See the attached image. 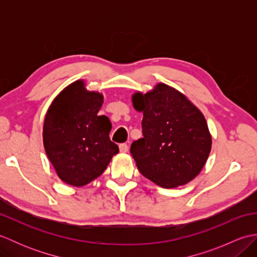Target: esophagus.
<instances>
[{
  "label": "esophagus",
  "instance_id": "esophagus-1",
  "mask_svg": "<svg viewBox=\"0 0 257 257\" xmlns=\"http://www.w3.org/2000/svg\"><path fill=\"white\" fill-rule=\"evenodd\" d=\"M128 149H129V147H128L127 144L119 145V150H120V152H128Z\"/></svg>",
  "mask_w": 257,
  "mask_h": 257
}]
</instances>
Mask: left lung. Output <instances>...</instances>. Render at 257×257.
<instances>
[{"instance_id": "obj_1", "label": "left lung", "mask_w": 257, "mask_h": 257, "mask_svg": "<svg viewBox=\"0 0 257 257\" xmlns=\"http://www.w3.org/2000/svg\"><path fill=\"white\" fill-rule=\"evenodd\" d=\"M133 103L144 112V137L130 147L140 173L166 189L192 181L212 147L203 113L182 92L163 83L146 94L136 92Z\"/></svg>"}]
</instances>
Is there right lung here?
Listing matches in <instances>:
<instances>
[{"label": "right lung", "mask_w": 257, "mask_h": 257, "mask_svg": "<svg viewBox=\"0 0 257 257\" xmlns=\"http://www.w3.org/2000/svg\"><path fill=\"white\" fill-rule=\"evenodd\" d=\"M102 94L76 80L54 98L45 114L43 144L59 179L73 187H84L105 171L116 144L109 139L111 122L98 116Z\"/></svg>", "instance_id": "1"}]
</instances>
